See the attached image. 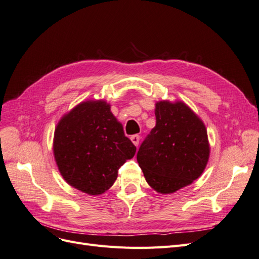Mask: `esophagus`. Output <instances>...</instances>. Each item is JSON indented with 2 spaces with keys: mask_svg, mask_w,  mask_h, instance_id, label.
Masks as SVG:
<instances>
[{
  "mask_svg": "<svg viewBox=\"0 0 259 259\" xmlns=\"http://www.w3.org/2000/svg\"><path fill=\"white\" fill-rule=\"evenodd\" d=\"M139 139H140L139 135H133V136L131 137V140L133 142V144H134L136 147H137L138 144H139Z\"/></svg>",
  "mask_w": 259,
  "mask_h": 259,
  "instance_id": "obj_1",
  "label": "esophagus"
}]
</instances>
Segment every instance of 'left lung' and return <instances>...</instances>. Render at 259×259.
Wrapping results in <instances>:
<instances>
[{
  "label": "left lung",
  "instance_id": "1",
  "mask_svg": "<svg viewBox=\"0 0 259 259\" xmlns=\"http://www.w3.org/2000/svg\"><path fill=\"white\" fill-rule=\"evenodd\" d=\"M154 113L155 126L140 145L137 162L154 190L173 193L204 170L209 156L207 132L182 101L156 103Z\"/></svg>",
  "mask_w": 259,
  "mask_h": 259
}]
</instances>
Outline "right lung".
I'll use <instances>...</instances> for the list:
<instances>
[{
  "label": "right lung",
  "instance_id": "right-lung-1",
  "mask_svg": "<svg viewBox=\"0 0 259 259\" xmlns=\"http://www.w3.org/2000/svg\"><path fill=\"white\" fill-rule=\"evenodd\" d=\"M135 152L136 147L104 100L77 105L55 130L54 155L60 174L69 185L91 195L108 190Z\"/></svg>",
  "mask_w": 259,
  "mask_h": 259
}]
</instances>
